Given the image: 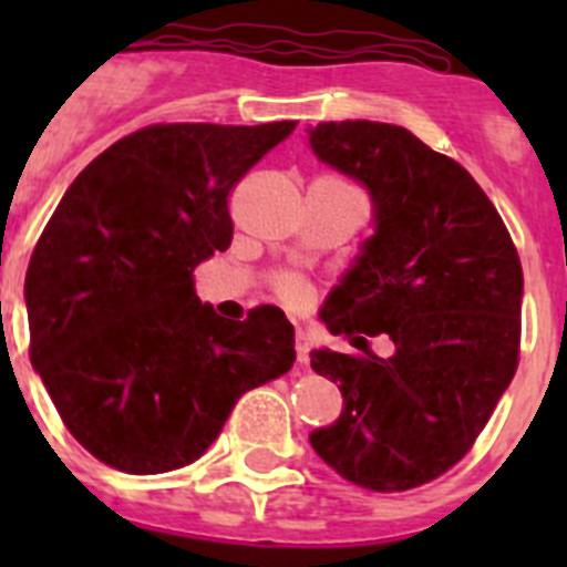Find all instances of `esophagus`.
<instances>
[{"label": "esophagus", "mask_w": 567, "mask_h": 567, "mask_svg": "<svg viewBox=\"0 0 567 567\" xmlns=\"http://www.w3.org/2000/svg\"><path fill=\"white\" fill-rule=\"evenodd\" d=\"M309 349H312V340H309V334L303 329H298L295 332V354H298V363H307Z\"/></svg>", "instance_id": "34e87169"}]
</instances>
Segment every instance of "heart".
<instances>
[{
    "label": "heart",
    "mask_w": 567,
    "mask_h": 567,
    "mask_svg": "<svg viewBox=\"0 0 567 567\" xmlns=\"http://www.w3.org/2000/svg\"><path fill=\"white\" fill-rule=\"evenodd\" d=\"M280 298L289 300V303H300V300L307 298V287L295 278L284 280V284H280Z\"/></svg>",
    "instance_id": "heart-1"
}]
</instances>
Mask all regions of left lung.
Returning a JSON list of instances; mask_svg holds the SVG:
<instances>
[{"mask_svg":"<svg viewBox=\"0 0 567 567\" xmlns=\"http://www.w3.org/2000/svg\"><path fill=\"white\" fill-rule=\"evenodd\" d=\"M307 135L369 193L374 227L320 309L360 354L312 349L343 412L309 443L363 488H417L468 452L517 372V249L480 184L405 127L346 118ZM374 333L393 338L392 359L368 352Z\"/></svg>","mask_w":567,"mask_h":567,"instance_id":"left-lung-1","label":"left lung"}]
</instances>
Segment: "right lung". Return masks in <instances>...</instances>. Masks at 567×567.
Returning <instances> with one entry per match:
<instances>
[{"label": "right lung", "instance_id": "add662e5", "mask_svg": "<svg viewBox=\"0 0 567 567\" xmlns=\"http://www.w3.org/2000/svg\"><path fill=\"white\" fill-rule=\"evenodd\" d=\"M292 127L155 124L62 195L24 278L30 363L102 463L127 474L195 463L240 394L292 369L280 309L218 318L193 278L233 240L229 189Z\"/></svg>", "mask_w": 567, "mask_h": 567}]
</instances>
